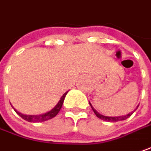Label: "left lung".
I'll list each match as a JSON object with an SVG mask.
<instances>
[{
    "label": "left lung",
    "instance_id": "8db88e82",
    "mask_svg": "<svg viewBox=\"0 0 151 151\" xmlns=\"http://www.w3.org/2000/svg\"><path fill=\"white\" fill-rule=\"evenodd\" d=\"M89 104H90V105H91V107H92V109L93 110V112H94V114L97 116V117H99V119H101L103 121H105V122H119V121H124L126 119H127L128 117H130L132 115V113L136 110V109H138V107H139V105L137 106V108L134 109L132 112H130L129 114H127V115H125V116H104V115H101L100 113H99L96 109L93 107V105L91 104V103L89 102Z\"/></svg>",
    "mask_w": 151,
    "mask_h": 151
}]
</instances>
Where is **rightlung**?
<instances>
[{
  "mask_svg": "<svg viewBox=\"0 0 151 151\" xmlns=\"http://www.w3.org/2000/svg\"><path fill=\"white\" fill-rule=\"evenodd\" d=\"M68 93V92L64 93L63 96L61 97L60 100L58 102L56 105L52 108V109L44 113V114H41V115H24L22 113H20L19 111H17V109H15L14 108V110L16 111V113L22 117L24 120H25L29 122H46L47 120H50L53 117H55L58 115V113L59 112V110L62 108V105H63V103H64V98L66 94Z\"/></svg>",
  "mask_w": 151,
  "mask_h": 151,
  "instance_id": "1",
  "label": "right lung"
}]
</instances>
